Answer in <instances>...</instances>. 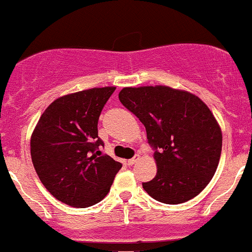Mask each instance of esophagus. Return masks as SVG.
Wrapping results in <instances>:
<instances>
[{
	"label": "esophagus",
	"instance_id": "34e87169",
	"mask_svg": "<svg viewBox=\"0 0 252 252\" xmlns=\"http://www.w3.org/2000/svg\"><path fill=\"white\" fill-rule=\"evenodd\" d=\"M139 160V156L137 155V156H134V158H129V160H128V165H133V164H136L137 161H138Z\"/></svg>",
	"mask_w": 252,
	"mask_h": 252
}]
</instances>
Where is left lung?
I'll return each instance as SVG.
<instances>
[{
    "label": "left lung",
    "mask_w": 252,
    "mask_h": 252,
    "mask_svg": "<svg viewBox=\"0 0 252 252\" xmlns=\"http://www.w3.org/2000/svg\"><path fill=\"white\" fill-rule=\"evenodd\" d=\"M119 100L142 122L156 150L158 172L143 189L162 204L196 197L214 177L221 154L220 126L208 105L168 86L126 87Z\"/></svg>",
    "instance_id": "8db88e82"
}]
</instances>
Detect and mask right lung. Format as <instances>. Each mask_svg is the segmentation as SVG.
I'll return each instance as SVG.
<instances>
[{
    "label": "right lung",
    "instance_id": "obj_1",
    "mask_svg": "<svg viewBox=\"0 0 252 252\" xmlns=\"http://www.w3.org/2000/svg\"><path fill=\"white\" fill-rule=\"evenodd\" d=\"M116 87L59 97L43 111L31 137V156L42 185L56 200L88 208L105 198L122 168L102 155L97 123Z\"/></svg>",
    "mask_w": 252,
    "mask_h": 252
}]
</instances>
